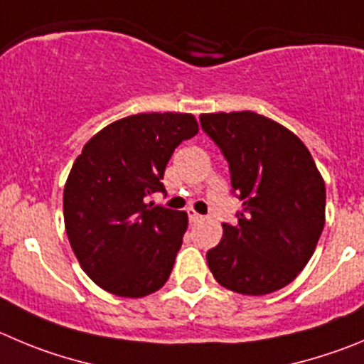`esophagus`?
<instances>
[{
  "label": "esophagus",
  "mask_w": 364,
  "mask_h": 364,
  "mask_svg": "<svg viewBox=\"0 0 364 364\" xmlns=\"http://www.w3.org/2000/svg\"><path fill=\"white\" fill-rule=\"evenodd\" d=\"M188 219H190V223H199V220H203V215H199V213H196L193 212V210H188Z\"/></svg>",
  "instance_id": "esophagus-1"
}]
</instances>
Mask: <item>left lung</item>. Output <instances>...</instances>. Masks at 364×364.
I'll return each mask as SVG.
<instances>
[{
	"label": "left lung",
	"instance_id": "8db88e82",
	"mask_svg": "<svg viewBox=\"0 0 364 364\" xmlns=\"http://www.w3.org/2000/svg\"><path fill=\"white\" fill-rule=\"evenodd\" d=\"M201 127L230 166L242 201L235 226L206 253L223 287L274 293L307 266L325 226V183L296 134L253 111L201 114Z\"/></svg>",
	"mask_w": 364,
	"mask_h": 364
}]
</instances>
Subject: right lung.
Masks as SVG:
<instances>
[{"label":"right lung","mask_w":364,"mask_h":364,"mask_svg":"<svg viewBox=\"0 0 364 364\" xmlns=\"http://www.w3.org/2000/svg\"><path fill=\"white\" fill-rule=\"evenodd\" d=\"M186 113H141L113 122L75 159L64 186V224L87 277L107 293L141 298L171 277L188 226L185 212L147 203L174 149L198 134Z\"/></svg>","instance_id":"obj_1"}]
</instances>
